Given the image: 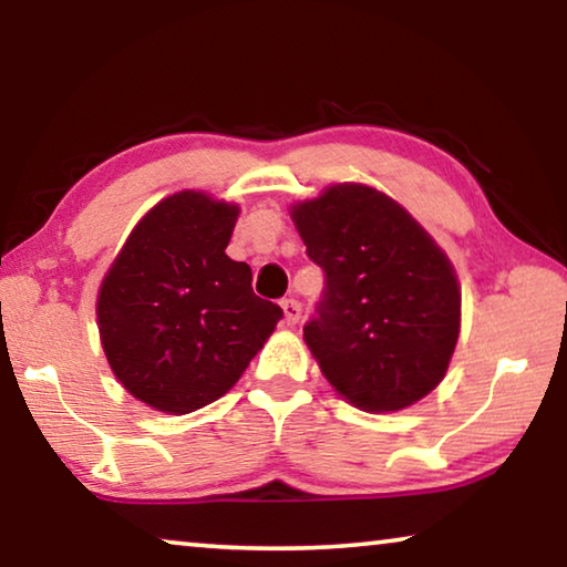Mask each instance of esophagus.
I'll use <instances>...</instances> for the list:
<instances>
[{"mask_svg":"<svg viewBox=\"0 0 567 567\" xmlns=\"http://www.w3.org/2000/svg\"><path fill=\"white\" fill-rule=\"evenodd\" d=\"M280 307H282V312H285V322L290 324H297L300 322V318H302V305L297 302V300H282L280 302Z\"/></svg>","mask_w":567,"mask_h":567,"instance_id":"1","label":"esophagus"}]
</instances>
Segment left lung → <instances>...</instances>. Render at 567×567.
I'll use <instances>...</instances> for the list:
<instances>
[{
	"instance_id": "left-lung-1",
	"label": "left lung",
	"mask_w": 567,
	"mask_h": 567,
	"mask_svg": "<svg viewBox=\"0 0 567 567\" xmlns=\"http://www.w3.org/2000/svg\"><path fill=\"white\" fill-rule=\"evenodd\" d=\"M307 257L324 270L305 342L340 398L368 412L415 405L443 382L460 334L450 257L405 207L340 182L295 203Z\"/></svg>"
}]
</instances>
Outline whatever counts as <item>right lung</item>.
Segmentation results:
<instances>
[{"label":"right lung","instance_id":"1","mask_svg":"<svg viewBox=\"0 0 567 567\" xmlns=\"http://www.w3.org/2000/svg\"><path fill=\"white\" fill-rule=\"evenodd\" d=\"M239 207L182 189L140 219L97 295L114 378L145 405L187 415L243 378L282 310L252 292V270L225 255Z\"/></svg>","mask_w":567,"mask_h":567}]
</instances>
